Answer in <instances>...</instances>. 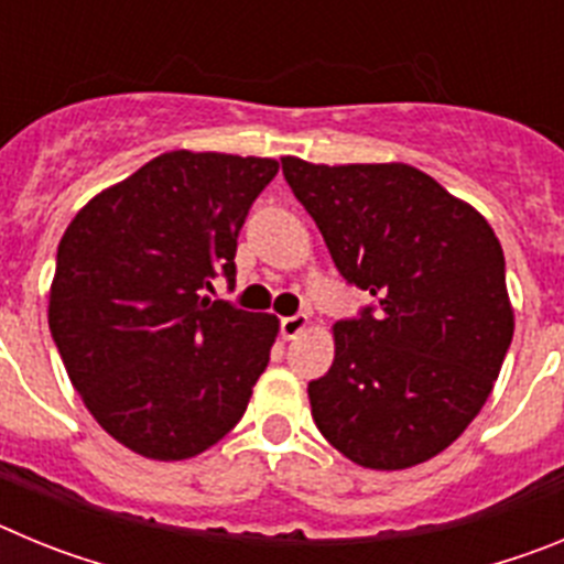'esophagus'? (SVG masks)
Instances as JSON below:
<instances>
[{
    "label": "esophagus",
    "mask_w": 564,
    "mask_h": 564,
    "mask_svg": "<svg viewBox=\"0 0 564 564\" xmlns=\"http://www.w3.org/2000/svg\"><path fill=\"white\" fill-rule=\"evenodd\" d=\"M307 327V316L305 313H296V316H285L282 318V322H279V330H282V338H288V341H291V338H296L299 333L305 330Z\"/></svg>",
    "instance_id": "1"
}]
</instances>
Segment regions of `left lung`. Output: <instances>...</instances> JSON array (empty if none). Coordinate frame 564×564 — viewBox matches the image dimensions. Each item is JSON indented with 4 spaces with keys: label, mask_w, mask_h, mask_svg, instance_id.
<instances>
[{
    "label": "left lung",
    "mask_w": 564,
    "mask_h": 564,
    "mask_svg": "<svg viewBox=\"0 0 564 564\" xmlns=\"http://www.w3.org/2000/svg\"><path fill=\"white\" fill-rule=\"evenodd\" d=\"M282 172L338 273L376 302L336 322L333 367L307 383L318 432L378 471L441 455L482 410L514 336L500 239L406 163L282 158Z\"/></svg>",
    "instance_id": "left-lung-1"
}]
</instances>
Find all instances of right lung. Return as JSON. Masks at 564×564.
<instances>
[{
	"label": "right lung",
	"mask_w": 564,
	"mask_h": 564,
	"mask_svg": "<svg viewBox=\"0 0 564 564\" xmlns=\"http://www.w3.org/2000/svg\"><path fill=\"white\" fill-rule=\"evenodd\" d=\"M276 172L271 158L177 149L64 231L50 333L84 406L134 455H200L246 412L279 322L203 291L234 282L239 228Z\"/></svg>",
	"instance_id": "right-lung-1"
}]
</instances>
